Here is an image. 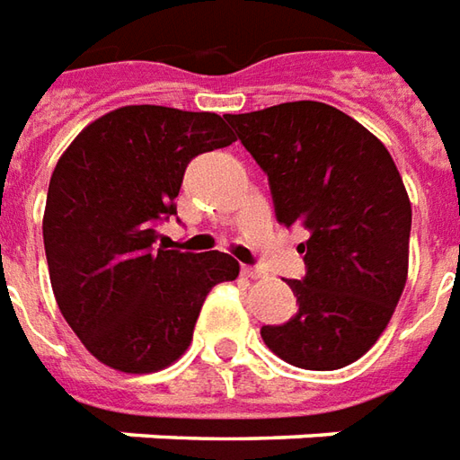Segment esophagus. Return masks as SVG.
<instances>
[{"label": "esophagus", "instance_id": "obj_1", "mask_svg": "<svg viewBox=\"0 0 460 460\" xmlns=\"http://www.w3.org/2000/svg\"><path fill=\"white\" fill-rule=\"evenodd\" d=\"M243 275L250 277V279H260V277H265V272H262V270H260V267L243 265Z\"/></svg>", "mask_w": 460, "mask_h": 460}]
</instances>
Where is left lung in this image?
I'll list each match as a JSON object with an SVG mask.
<instances>
[{
    "mask_svg": "<svg viewBox=\"0 0 460 460\" xmlns=\"http://www.w3.org/2000/svg\"><path fill=\"white\" fill-rule=\"evenodd\" d=\"M225 119L267 172L277 220L309 233L307 275L288 282L297 314L260 334L292 367L341 369L376 344L409 275L411 203L392 153L319 101Z\"/></svg>",
    "mask_w": 460,
    "mask_h": 460,
    "instance_id": "obj_1",
    "label": "left lung"
}]
</instances>
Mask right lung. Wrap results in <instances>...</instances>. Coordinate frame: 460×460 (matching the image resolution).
Segmentation results:
<instances>
[{"label":"right lung","mask_w":460,"mask_h":460,"mask_svg":"<svg viewBox=\"0 0 460 460\" xmlns=\"http://www.w3.org/2000/svg\"><path fill=\"white\" fill-rule=\"evenodd\" d=\"M235 141L208 111L123 106L58 158L44 208L51 289L81 344L111 369L151 374L181 359L208 292L240 275L227 252L153 243L175 215L188 163Z\"/></svg>","instance_id":"1"}]
</instances>
